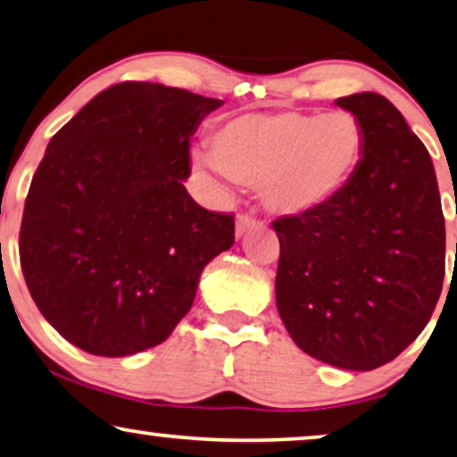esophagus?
Listing matches in <instances>:
<instances>
[{
    "mask_svg": "<svg viewBox=\"0 0 457 457\" xmlns=\"http://www.w3.org/2000/svg\"><path fill=\"white\" fill-rule=\"evenodd\" d=\"M259 228H262V221L254 220V217H250V215H237V220H236V236L237 237H240L242 234H246V231H250V229H259Z\"/></svg>",
    "mask_w": 457,
    "mask_h": 457,
    "instance_id": "1",
    "label": "esophagus"
}]
</instances>
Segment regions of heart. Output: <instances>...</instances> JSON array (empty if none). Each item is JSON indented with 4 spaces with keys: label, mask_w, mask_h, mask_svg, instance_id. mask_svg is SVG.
<instances>
[{
    "label": "heart",
    "mask_w": 457,
    "mask_h": 457,
    "mask_svg": "<svg viewBox=\"0 0 457 457\" xmlns=\"http://www.w3.org/2000/svg\"><path fill=\"white\" fill-rule=\"evenodd\" d=\"M364 151L354 113H244L220 126L211 155L236 182L261 186L265 207L298 217L317 211L344 188Z\"/></svg>",
    "instance_id": "heart-1"
}]
</instances>
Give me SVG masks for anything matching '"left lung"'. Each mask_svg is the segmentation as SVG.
<instances>
[{
	"label": "left lung",
	"mask_w": 457,
	"mask_h": 457,
	"mask_svg": "<svg viewBox=\"0 0 457 457\" xmlns=\"http://www.w3.org/2000/svg\"><path fill=\"white\" fill-rule=\"evenodd\" d=\"M360 120L364 151L329 203L279 217L278 311L308 356L372 370L427 327L445 278V220L422 140L389 99L336 101Z\"/></svg>",
	"instance_id": "1"
}]
</instances>
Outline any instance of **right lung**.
<instances>
[{
  "instance_id": "obj_1",
  "label": "right lung",
  "mask_w": 457,
  "mask_h": 457,
  "mask_svg": "<svg viewBox=\"0 0 457 457\" xmlns=\"http://www.w3.org/2000/svg\"><path fill=\"white\" fill-rule=\"evenodd\" d=\"M223 101L120 82L54 138L30 182L21 267L47 323L76 348L120 358L170 337L234 215L184 188L190 137Z\"/></svg>"
}]
</instances>
